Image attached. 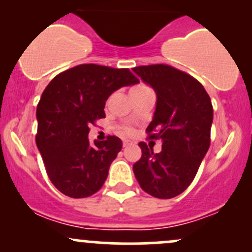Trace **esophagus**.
Instances as JSON below:
<instances>
[{
	"instance_id": "1",
	"label": "esophagus",
	"mask_w": 252,
	"mask_h": 252,
	"mask_svg": "<svg viewBox=\"0 0 252 252\" xmlns=\"http://www.w3.org/2000/svg\"><path fill=\"white\" fill-rule=\"evenodd\" d=\"M130 144H132V142H130V141H124L123 142V147H128Z\"/></svg>"
}]
</instances>
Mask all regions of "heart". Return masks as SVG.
<instances>
[{
    "label": "heart",
    "instance_id": "obj_1",
    "mask_svg": "<svg viewBox=\"0 0 252 252\" xmlns=\"http://www.w3.org/2000/svg\"><path fill=\"white\" fill-rule=\"evenodd\" d=\"M141 90H148V88H147V86H144V85H137V86H135V88H132L131 92L132 91H141Z\"/></svg>",
    "mask_w": 252,
    "mask_h": 252
}]
</instances>
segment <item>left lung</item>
<instances>
[{
    "label": "left lung",
    "instance_id": "obj_1",
    "mask_svg": "<svg viewBox=\"0 0 252 252\" xmlns=\"http://www.w3.org/2000/svg\"><path fill=\"white\" fill-rule=\"evenodd\" d=\"M132 71L154 89L156 109L146 131L162 141V150L156 154L138 143L142 156L132 166L134 174L148 194L174 198L189 186L210 148L211 98L195 78L172 66L156 63Z\"/></svg>",
    "mask_w": 252,
    "mask_h": 252
}]
</instances>
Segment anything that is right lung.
Listing matches in <instances>:
<instances>
[{"instance_id": "add662e5", "label": "right lung", "mask_w": 252, "mask_h": 252, "mask_svg": "<svg viewBox=\"0 0 252 252\" xmlns=\"http://www.w3.org/2000/svg\"><path fill=\"white\" fill-rule=\"evenodd\" d=\"M140 83L128 68L83 63L51 80L36 108L37 149L52 184L70 198H86L102 189L122 141L90 143L91 124L105 117V102L123 86Z\"/></svg>"}]
</instances>
